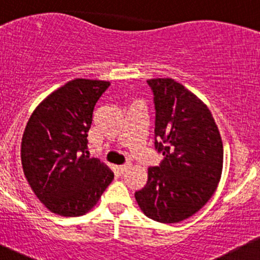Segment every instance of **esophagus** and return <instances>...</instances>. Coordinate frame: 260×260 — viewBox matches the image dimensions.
<instances>
[{
  "label": "esophagus",
  "mask_w": 260,
  "mask_h": 260,
  "mask_svg": "<svg viewBox=\"0 0 260 260\" xmlns=\"http://www.w3.org/2000/svg\"><path fill=\"white\" fill-rule=\"evenodd\" d=\"M128 169H129V164H124V165H121L118 168V171H120V174H124Z\"/></svg>",
  "instance_id": "1"
}]
</instances>
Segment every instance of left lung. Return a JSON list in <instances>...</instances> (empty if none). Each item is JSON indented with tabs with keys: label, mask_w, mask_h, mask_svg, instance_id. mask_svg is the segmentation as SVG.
<instances>
[{
	"label": "left lung",
	"mask_w": 260,
	"mask_h": 260,
	"mask_svg": "<svg viewBox=\"0 0 260 260\" xmlns=\"http://www.w3.org/2000/svg\"><path fill=\"white\" fill-rule=\"evenodd\" d=\"M155 105V149L164 155L148 169L136 201L148 217L164 223L188 219L207 204L222 172L223 149L210 110L171 78L149 79Z\"/></svg>",
	"instance_id": "8db88e82"
}]
</instances>
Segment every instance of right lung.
Instances as JSON below:
<instances>
[{"instance_id":"add662e5","label":"right lung","mask_w":260,"mask_h":260,"mask_svg":"<svg viewBox=\"0 0 260 260\" xmlns=\"http://www.w3.org/2000/svg\"><path fill=\"white\" fill-rule=\"evenodd\" d=\"M110 82L74 79L39 104L23 133L20 157L39 201L62 216L84 215L113 180L105 164L89 157L95 104Z\"/></svg>"}]
</instances>
